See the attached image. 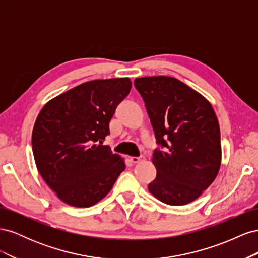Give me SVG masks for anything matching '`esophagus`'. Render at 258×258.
I'll list each match as a JSON object with an SVG mask.
<instances>
[{
	"label": "esophagus",
	"mask_w": 258,
	"mask_h": 258,
	"mask_svg": "<svg viewBox=\"0 0 258 258\" xmlns=\"http://www.w3.org/2000/svg\"><path fill=\"white\" fill-rule=\"evenodd\" d=\"M145 160V157H143V156H141V157H131L130 158V161L132 163H139L141 161H144Z\"/></svg>",
	"instance_id": "1"
}]
</instances>
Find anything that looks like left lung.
Wrapping results in <instances>:
<instances>
[{
	"instance_id": "1",
	"label": "left lung",
	"mask_w": 258,
	"mask_h": 258,
	"mask_svg": "<svg viewBox=\"0 0 258 258\" xmlns=\"http://www.w3.org/2000/svg\"><path fill=\"white\" fill-rule=\"evenodd\" d=\"M156 141L152 161L157 175L148 185L154 197L170 206L196 200L213 183L222 161L221 132L209 101L170 76L135 80Z\"/></svg>"
}]
</instances>
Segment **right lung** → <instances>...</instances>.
<instances>
[{
    "label": "right lung",
    "mask_w": 258,
    "mask_h": 258,
    "mask_svg": "<svg viewBox=\"0 0 258 258\" xmlns=\"http://www.w3.org/2000/svg\"><path fill=\"white\" fill-rule=\"evenodd\" d=\"M131 85L128 77L84 83L48 101L37 115L32 131L35 165L64 204L96 205L126 168L120 156L102 144Z\"/></svg>",
    "instance_id": "obj_1"
}]
</instances>
